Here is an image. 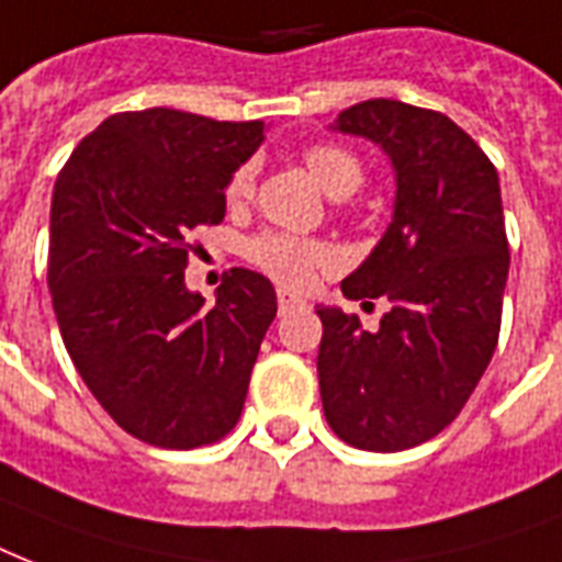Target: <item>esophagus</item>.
Masks as SVG:
<instances>
[{
	"mask_svg": "<svg viewBox=\"0 0 562 562\" xmlns=\"http://www.w3.org/2000/svg\"><path fill=\"white\" fill-rule=\"evenodd\" d=\"M304 304H307V302H304L302 295L290 293V290H278V311H281V313L302 311Z\"/></svg>",
	"mask_w": 562,
	"mask_h": 562,
	"instance_id": "1",
	"label": "esophagus"
}]
</instances>
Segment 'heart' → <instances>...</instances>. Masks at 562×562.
<instances>
[{"label": "heart", "mask_w": 562, "mask_h": 562, "mask_svg": "<svg viewBox=\"0 0 562 562\" xmlns=\"http://www.w3.org/2000/svg\"><path fill=\"white\" fill-rule=\"evenodd\" d=\"M304 164L311 169V176L316 178V184L328 195L337 193H355L363 181V169H360L358 158L349 151L334 149V146H313L304 155ZM251 193V169H237L228 181V202H243ZM246 255L255 267H260L267 276H272L281 284L304 286L311 284L316 269H325L334 263V251L325 243L302 240L293 234H260L246 246Z\"/></svg>", "instance_id": "b5f03b06"}]
</instances>
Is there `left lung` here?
<instances>
[{"mask_svg": "<svg viewBox=\"0 0 562 562\" xmlns=\"http://www.w3.org/2000/svg\"><path fill=\"white\" fill-rule=\"evenodd\" d=\"M330 132L375 143L395 176L393 220L346 299H390L375 330L316 304L325 419L363 451H404L454 419L493 360L510 269L498 172L446 114L395 99L342 111Z\"/></svg>", "mask_w": 562, "mask_h": 562, "instance_id": "1", "label": "left lung"}]
</instances>
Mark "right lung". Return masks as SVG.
I'll use <instances>...</instances> for the list:
<instances>
[{"instance_id":"right-lung-1","label":"right lung","mask_w":562,"mask_h":562,"mask_svg":"<svg viewBox=\"0 0 562 562\" xmlns=\"http://www.w3.org/2000/svg\"><path fill=\"white\" fill-rule=\"evenodd\" d=\"M263 123L172 108L108 116L60 169L49 213V293L95 402L158 448L207 446L237 425L278 299L234 267L216 304L184 284L190 234L225 216L228 181Z\"/></svg>"}]
</instances>
